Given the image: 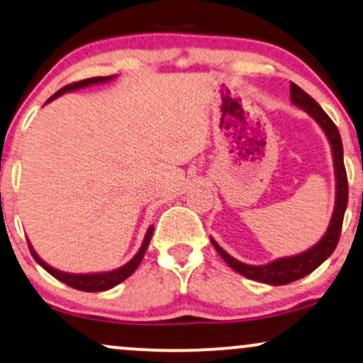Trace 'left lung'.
<instances>
[{
    "mask_svg": "<svg viewBox=\"0 0 363 363\" xmlns=\"http://www.w3.org/2000/svg\"><path fill=\"white\" fill-rule=\"evenodd\" d=\"M290 100L295 106H298L300 110L308 113V115L317 121L320 128L325 133L328 143H330L333 172H335V205H333L332 218L327 227V232L323 233V237L320 238L313 247H310L308 250L296 253V255L291 257L275 258V260L263 263V265H248V263L237 260V258H233L230 253L225 252L213 238H210L215 250L220 253V257L227 262V265L230 268H233L235 272L247 277V279L262 281V284L268 285H286L290 284V281L303 279L305 275L312 274L315 268L322 265V263L332 255L338 243V238H340L343 215H345L348 201L347 173L345 167H343V147L337 126L333 125V121L330 118H328V115L322 110V106H320L312 96L307 95L302 88L296 86L295 83L290 84Z\"/></svg>",
    "mask_w": 363,
    "mask_h": 363,
    "instance_id": "1",
    "label": "left lung"
}]
</instances>
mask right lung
<instances>
[{"label": "right lung", "instance_id": "add662e5", "mask_svg": "<svg viewBox=\"0 0 363 363\" xmlns=\"http://www.w3.org/2000/svg\"><path fill=\"white\" fill-rule=\"evenodd\" d=\"M115 78H116V74H111V77H95V78H86V79H82V82L72 83V84H68V86L61 88L60 91H56L55 95L51 96L46 103L56 100V98L65 95V93L77 91V89H82V88H88V86H91V84L113 82ZM153 230H155L153 225H150L147 230V235H145V238H143V243H141V247H140V250L136 252V255L131 258L130 262H126L125 265L115 268V270L93 272V274H68V272L58 270V268L48 265L43 258L38 255L35 248H33V245L30 243V240L28 238L26 240H28V247H30L31 255L36 260L38 265L43 267L45 270L48 272L50 275H53L56 280L63 281V284H67L69 286H73V289L82 290V291H105V290H110V289H113V286L121 284V281H125L131 274H133L136 268H138V265L145 257V252H147L150 240H152V237H153Z\"/></svg>", "mask_w": 363, "mask_h": 363}]
</instances>
